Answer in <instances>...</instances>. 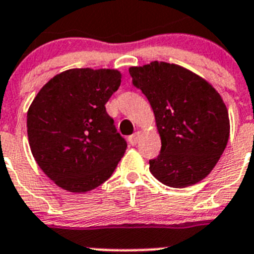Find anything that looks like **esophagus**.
Returning <instances> with one entry per match:
<instances>
[{
  "instance_id": "esophagus-1",
  "label": "esophagus",
  "mask_w": 254,
  "mask_h": 254,
  "mask_svg": "<svg viewBox=\"0 0 254 254\" xmlns=\"http://www.w3.org/2000/svg\"><path fill=\"white\" fill-rule=\"evenodd\" d=\"M140 131H136V132H134V134H132V135H130L129 136V143L131 144V145H135V144H138V141H139V139H140Z\"/></svg>"
}]
</instances>
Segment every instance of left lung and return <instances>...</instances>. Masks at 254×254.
Segmentation results:
<instances>
[{
    "mask_svg": "<svg viewBox=\"0 0 254 254\" xmlns=\"http://www.w3.org/2000/svg\"><path fill=\"white\" fill-rule=\"evenodd\" d=\"M134 87L147 96L161 135V153L149 171L167 186L181 189L206 177L229 139V116L220 95L195 73L152 62L129 69Z\"/></svg>",
    "mask_w": 254,
    "mask_h": 254,
    "instance_id": "1",
    "label": "left lung"
}]
</instances>
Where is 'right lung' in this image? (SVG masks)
<instances>
[{
	"label": "right lung",
	"mask_w": 254,
	"mask_h": 254,
	"mask_svg": "<svg viewBox=\"0 0 254 254\" xmlns=\"http://www.w3.org/2000/svg\"><path fill=\"white\" fill-rule=\"evenodd\" d=\"M120 82L115 69L76 68L57 74L34 99L27 111L31 153L62 189H96L123 158L127 140L105 107Z\"/></svg>",
	"instance_id": "add662e5"
}]
</instances>
